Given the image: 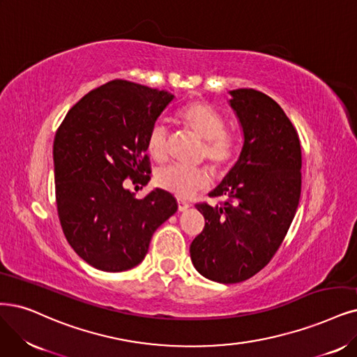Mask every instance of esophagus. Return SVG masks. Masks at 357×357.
<instances>
[{
    "instance_id": "1",
    "label": "esophagus",
    "mask_w": 357,
    "mask_h": 357,
    "mask_svg": "<svg viewBox=\"0 0 357 357\" xmlns=\"http://www.w3.org/2000/svg\"><path fill=\"white\" fill-rule=\"evenodd\" d=\"M190 207V203L188 202H185V200H178V210L179 212H183V210H187Z\"/></svg>"
}]
</instances>
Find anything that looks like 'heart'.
<instances>
[{
  "instance_id": "b5f03b06",
  "label": "heart",
  "mask_w": 357,
  "mask_h": 357,
  "mask_svg": "<svg viewBox=\"0 0 357 357\" xmlns=\"http://www.w3.org/2000/svg\"><path fill=\"white\" fill-rule=\"evenodd\" d=\"M175 122L187 132L202 139L200 158H206L216 175H223L234 165L238 144L236 138L225 129V119L206 101L195 100L176 110ZM169 135L165 126L153 125L145 137V151L154 162L162 163L167 157ZM154 183L176 197L192 195L208 183V174L202 167L166 166L155 172Z\"/></svg>"
}]
</instances>
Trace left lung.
Wrapping results in <instances>:
<instances>
[{
	"label": "left lung",
	"mask_w": 357,
	"mask_h": 357,
	"mask_svg": "<svg viewBox=\"0 0 357 357\" xmlns=\"http://www.w3.org/2000/svg\"><path fill=\"white\" fill-rule=\"evenodd\" d=\"M244 145L238 162L210 197L197 203L204 228L191 243L195 269L220 284L243 282L260 272L282 244L301 192L298 134L280 104L252 88L231 91Z\"/></svg>",
	"instance_id": "8db88e82"
}]
</instances>
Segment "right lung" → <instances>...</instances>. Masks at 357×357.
Instances as JSON below:
<instances>
[{
  "label": "right lung",
  "instance_id": "add662e5",
  "mask_svg": "<svg viewBox=\"0 0 357 357\" xmlns=\"http://www.w3.org/2000/svg\"><path fill=\"white\" fill-rule=\"evenodd\" d=\"M172 100L166 91L114 79L79 100L56 132L60 225L92 268L122 272L137 266L154 231L178 210L165 190L138 200L125 188L126 179L134 185L150 181L145 137Z\"/></svg>",
  "mask_w": 357,
  "mask_h": 357
}]
</instances>
